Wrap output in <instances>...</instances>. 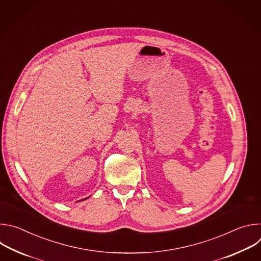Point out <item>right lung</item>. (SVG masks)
I'll return each instance as SVG.
<instances>
[{
	"label": "right lung",
	"mask_w": 261,
	"mask_h": 261,
	"mask_svg": "<svg viewBox=\"0 0 261 261\" xmlns=\"http://www.w3.org/2000/svg\"><path fill=\"white\" fill-rule=\"evenodd\" d=\"M86 199H87V198H86Z\"/></svg>",
	"instance_id": "obj_1"
}]
</instances>
